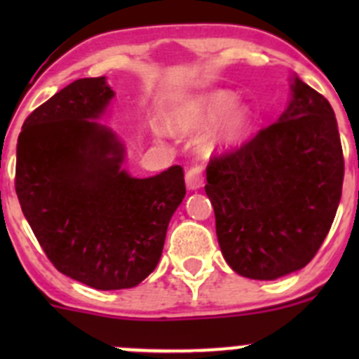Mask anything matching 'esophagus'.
<instances>
[{"instance_id": "1", "label": "esophagus", "mask_w": 359, "mask_h": 359, "mask_svg": "<svg viewBox=\"0 0 359 359\" xmlns=\"http://www.w3.org/2000/svg\"><path fill=\"white\" fill-rule=\"evenodd\" d=\"M186 186L187 189L196 191L203 187V168L200 165H193L186 172Z\"/></svg>"}]
</instances>
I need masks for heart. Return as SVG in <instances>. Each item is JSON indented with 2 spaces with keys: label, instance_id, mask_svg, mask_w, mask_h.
Here are the masks:
<instances>
[{
  "label": "heart",
  "instance_id": "heart-1",
  "mask_svg": "<svg viewBox=\"0 0 359 359\" xmlns=\"http://www.w3.org/2000/svg\"><path fill=\"white\" fill-rule=\"evenodd\" d=\"M213 126L205 149L212 154L229 153L248 139L253 126V111L226 90L203 93L180 107L172 119V128L182 135H201Z\"/></svg>",
  "mask_w": 359,
  "mask_h": 359
}]
</instances>
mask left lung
Here are the masks:
<instances>
[{"label": "left lung", "mask_w": 359, "mask_h": 359, "mask_svg": "<svg viewBox=\"0 0 359 359\" xmlns=\"http://www.w3.org/2000/svg\"><path fill=\"white\" fill-rule=\"evenodd\" d=\"M276 123L206 166L220 252L234 273L276 280L311 262L342 196L344 156L330 102L297 74Z\"/></svg>", "instance_id": "8db88e82"}]
</instances>
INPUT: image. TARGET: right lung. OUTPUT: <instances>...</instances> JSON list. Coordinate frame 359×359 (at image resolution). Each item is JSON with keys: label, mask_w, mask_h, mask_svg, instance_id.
Listing matches in <instances>:
<instances>
[{"label": "right lung", "mask_w": 359, "mask_h": 359, "mask_svg": "<svg viewBox=\"0 0 359 359\" xmlns=\"http://www.w3.org/2000/svg\"><path fill=\"white\" fill-rule=\"evenodd\" d=\"M114 92L76 79L34 109L17 142L15 191L36 240L66 276L97 290L133 288L156 269L186 196L182 166L147 179L125 168L102 119Z\"/></svg>", "instance_id": "right-lung-1"}]
</instances>
